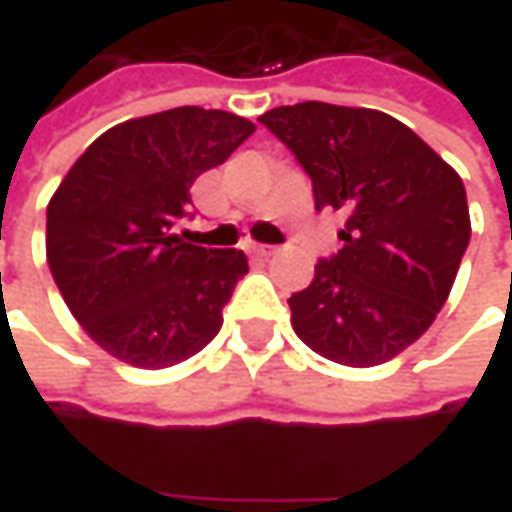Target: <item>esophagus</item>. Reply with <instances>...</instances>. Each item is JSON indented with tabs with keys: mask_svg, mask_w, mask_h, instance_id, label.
Here are the masks:
<instances>
[{
	"mask_svg": "<svg viewBox=\"0 0 512 512\" xmlns=\"http://www.w3.org/2000/svg\"><path fill=\"white\" fill-rule=\"evenodd\" d=\"M245 250L250 253V256H259V259H267V256H273V253H276V247L256 245V242H247Z\"/></svg>",
	"mask_w": 512,
	"mask_h": 512,
	"instance_id": "1",
	"label": "esophagus"
}]
</instances>
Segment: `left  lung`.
I'll return each instance as SVG.
<instances>
[{"label": "left lung", "mask_w": 512, "mask_h": 512, "mask_svg": "<svg viewBox=\"0 0 512 512\" xmlns=\"http://www.w3.org/2000/svg\"><path fill=\"white\" fill-rule=\"evenodd\" d=\"M344 216L336 256L287 299L296 336L330 362L376 367L416 342L450 296L470 242L462 176L382 110L299 102L259 116Z\"/></svg>", "instance_id": "1"}]
</instances>
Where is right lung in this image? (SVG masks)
Instances as JSON below:
<instances>
[{"label":"right lung","mask_w":512,"mask_h":512,"mask_svg":"<svg viewBox=\"0 0 512 512\" xmlns=\"http://www.w3.org/2000/svg\"><path fill=\"white\" fill-rule=\"evenodd\" d=\"M256 130L196 105L105 130L48 202V265L73 319L119 362L162 370L196 356L222 327L247 273L242 250L173 233L190 187Z\"/></svg>","instance_id":"right-lung-1"}]
</instances>
